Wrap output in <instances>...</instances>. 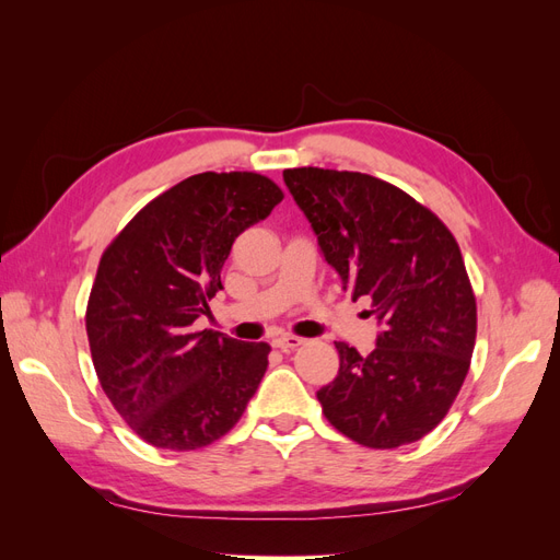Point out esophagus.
I'll return each mask as SVG.
<instances>
[{"label":"esophagus","instance_id":"1","mask_svg":"<svg viewBox=\"0 0 560 560\" xmlns=\"http://www.w3.org/2000/svg\"><path fill=\"white\" fill-rule=\"evenodd\" d=\"M303 343H306V341H303L301 336H294V334H280V336L273 338V346L278 350H282V352H290V350H294V348H299Z\"/></svg>","mask_w":560,"mask_h":560}]
</instances>
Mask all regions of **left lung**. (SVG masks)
Returning <instances> with one entry per match:
<instances>
[{
  "label": "left lung",
  "mask_w": 560,
  "mask_h": 560,
  "mask_svg": "<svg viewBox=\"0 0 560 560\" xmlns=\"http://www.w3.org/2000/svg\"><path fill=\"white\" fill-rule=\"evenodd\" d=\"M282 177L343 290L369 299L381 325L366 358L336 343L341 364L317 389L322 413L369 448L418 442L460 393L477 338L460 247L434 212L378 177L325 167Z\"/></svg>",
  "instance_id": "8db88e82"
}]
</instances>
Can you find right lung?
I'll return each instance as SVG.
<instances>
[{
	"label": "right lung",
	"instance_id": "obj_1",
	"mask_svg": "<svg viewBox=\"0 0 560 560\" xmlns=\"http://www.w3.org/2000/svg\"><path fill=\"white\" fill-rule=\"evenodd\" d=\"M282 191L257 173H200L135 214L97 266L86 308L95 374L130 430L171 451L202 448L241 420L268 343L198 331L233 241Z\"/></svg>",
	"mask_w": 560,
	"mask_h": 560
}]
</instances>
